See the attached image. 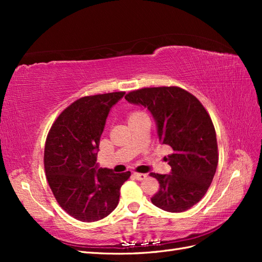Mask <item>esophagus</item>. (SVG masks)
<instances>
[{
	"label": "esophagus",
	"mask_w": 262,
	"mask_h": 262,
	"mask_svg": "<svg viewBox=\"0 0 262 262\" xmlns=\"http://www.w3.org/2000/svg\"><path fill=\"white\" fill-rule=\"evenodd\" d=\"M134 177L136 178L137 180L142 181V180H144V179H146L147 174H146V173H137V172H134Z\"/></svg>",
	"instance_id": "34e87169"
}]
</instances>
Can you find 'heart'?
Returning <instances> with one entry per match:
<instances>
[{"label": "heart", "mask_w": 262, "mask_h": 262, "mask_svg": "<svg viewBox=\"0 0 262 262\" xmlns=\"http://www.w3.org/2000/svg\"><path fill=\"white\" fill-rule=\"evenodd\" d=\"M142 113H134V114H132L130 116H129V118H132V117H134V116H137V115H141Z\"/></svg>", "instance_id": "1"}]
</instances>
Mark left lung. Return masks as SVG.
Wrapping results in <instances>:
<instances>
[{
    "label": "left lung",
    "mask_w": 262,
    "mask_h": 262,
    "mask_svg": "<svg viewBox=\"0 0 262 262\" xmlns=\"http://www.w3.org/2000/svg\"><path fill=\"white\" fill-rule=\"evenodd\" d=\"M153 116L159 141L172 148L170 174H155L160 190L152 197L157 207L181 213L202 199L215 176L216 133L207 111L191 93L177 86L145 88L125 97Z\"/></svg>",
    "instance_id": "obj_1"
}]
</instances>
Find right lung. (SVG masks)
<instances>
[{
  "instance_id": "add662e5",
  "label": "right lung",
  "mask_w": 262,
  "mask_h": 262,
  "mask_svg": "<svg viewBox=\"0 0 262 262\" xmlns=\"http://www.w3.org/2000/svg\"><path fill=\"white\" fill-rule=\"evenodd\" d=\"M124 96L113 92L76 100L59 115L47 136L43 162L49 187L60 207L79 221L108 216L130 177L129 171L115 173L97 163L107 117Z\"/></svg>"
}]
</instances>
